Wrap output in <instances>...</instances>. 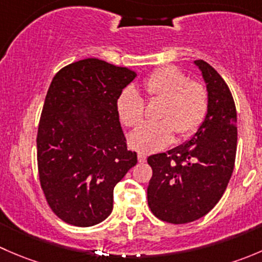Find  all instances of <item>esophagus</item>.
I'll return each mask as SVG.
<instances>
[{"label":"esophagus","mask_w":262,"mask_h":262,"mask_svg":"<svg viewBox=\"0 0 262 262\" xmlns=\"http://www.w3.org/2000/svg\"><path fill=\"white\" fill-rule=\"evenodd\" d=\"M138 161H139V163H144L147 161V155L146 153H142V152H139L138 153Z\"/></svg>","instance_id":"esophagus-1"}]
</instances>
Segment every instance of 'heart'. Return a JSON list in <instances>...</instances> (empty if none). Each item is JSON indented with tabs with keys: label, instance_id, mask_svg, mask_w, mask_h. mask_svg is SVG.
Returning <instances> with one entry per match:
<instances>
[{
	"label": "heart",
	"instance_id": "b5f03b06",
	"mask_svg": "<svg viewBox=\"0 0 262 262\" xmlns=\"http://www.w3.org/2000/svg\"><path fill=\"white\" fill-rule=\"evenodd\" d=\"M149 99H162L158 110L160 120L141 124L129 136V144L142 153L160 150L171 143L175 132L181 138L194 134L204 121L209 107L208 90L202 82L189 80L176 67H162L143 81ZM120 120L136 126L144 116V99L134 87L124 89L116 100Z\"/></svg>",
	"mask_w": 262,
	"mask_h": 262
}]
</instances>
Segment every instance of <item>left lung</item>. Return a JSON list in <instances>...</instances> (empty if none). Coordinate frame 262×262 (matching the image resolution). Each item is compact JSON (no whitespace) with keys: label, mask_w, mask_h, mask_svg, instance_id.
Masks as SVG:
<instances>
[{"label":"left lung","mask_w":262,"mask_h":262,"mask_svg":"<svg viewBox=\"0 0 262 262\" xmlns=\"http://www.w3.org/2000/svg\"><path fill=\"white\" fill-rule=\"evenodd\" d=\"M209 95V107L196 133L167 153L148 157L153 175L148 207L161 221L184 224L215 207L231 179L237 150V112L228 86L203 59L194 60Z\"/></svg>","instance_id":"8db88e82"}]
</instances>
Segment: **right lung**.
I'll return each mask as SVG.
<instances>
[{"instance_id":"1","label":"right lung","mask_w":262,"mask_h":262,"mask_svg":"<svg viewBox=\"0 0 262 262\" xmlns=\"http://www.w3.org/2000/svg\"><path fill=\"white\" fill-rule=\"evenodd\" d=\"M137 73L87 58L53 77L36 137L38 171L58 218L76 227L101 223L113 210L114 187L133 166L116 100Z\"/></svg>"}]
</instances>
